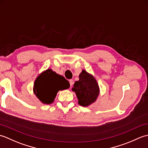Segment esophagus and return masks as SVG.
Returning a JSON list of instances; mask_svg holds the SVG:
<instances>
[{
	"instance_id": "1",
	"label": "esophagus",
	"mask_w": 148,
	"mask_h": 148,
	"mask_svg": "<svg viewBox=\"0 0 148 148\" xmlns=\"http://www.w3.org/2000/svg\"><path fill=\"white\" fill-rule=\"evenodd\" d=\"M69 83H70V85H71V86H72V85H73L74 82H73V80H72V79H70V80H69Z\"/></svg>"
}]
</instances>
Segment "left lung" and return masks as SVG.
Listing matches in <instances>:
<instances>
[{"instance_id":"1","label":"left lung","mask_w":148,"mask_h":148,"mask_svg":"<svg viewBox=\"0 0 148 148\" xmlns=\"http://www.w3.org/2000/svg\"><path fill=\"white\" fill-rule=\"evenodd\" d=\"M79 81H76L72 90L75 92L79 105L87 107L95 102L100 93V88L95 78L85 70L79 75Z\"/></svg>"}]
</instances>
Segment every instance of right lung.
Here are the masks:
<instances>
[{
    "label": "right lung",
    "mask_w": 148,
    "mask_h": 148,
    "mask_svg": "<svg viewBox=\"0 0 148 148\" xmlns=\"http://www.w3.org/2000/svg\"><path fill=\"white\" fill-rule=\"evenodd\" d=\"M69 87L70 84L64 76L48 69L37 77L33 91L42 103L50 104L54 101L58 91L68 89Z\"/></svg>",
    "instance_id": "right-lung-1"
}]
</instances>
